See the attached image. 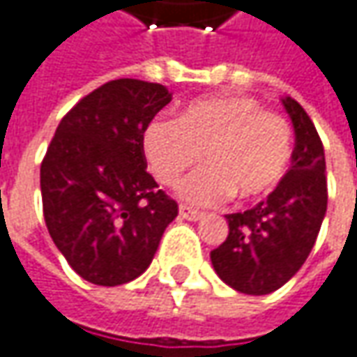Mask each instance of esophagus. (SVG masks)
I'll return each instance as SVG.
<instances>
[{"instance_id": "1", "label": "esophagus", "mask_w": 357, "mask_h": 357, "mask_svg": "<svg viewBox=\"0 0 357 357\" xmlns=\"http://www.w3.org/2000/svg\"><path fill=\"white\" fill-rule=\"evenodd\" d=\"M179 216L183 218V220H190V222H198L204 214L199 212V210H194V208H190V206H179Z\"/></svg>"}]
</instances>
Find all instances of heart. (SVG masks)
Returning <instances> with one entry per match:
<instances>
[{
    "label": "heart",
    "mask_w": 357,
    "mask_h": 357,
    "mask_svg": "<svg viewBox=\"0 0 357 357\" xmlns=\"http://www.w3.org/2000/svg\"><path fill=\"white\" fill-rule=\"evenodd\" d=\"M141 149L163 185H176L204 159L206 167L181 183L179 196L194 206H214L232 194L238 199L268 194L289 169L293 129L252 96H210L185 105L176 121L151 119Z\"/></svg>",
    "instance_id": "b5f03b06"
}]
</instances>
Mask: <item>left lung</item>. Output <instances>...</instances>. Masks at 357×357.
Wrapping results in <instances>:
<instances>
[{"label":"left lung","mask_w":357,"mask_h":357,"mask_svg":"<svg viewBox=\"0 0 357 357\" xmlns=\"http://www.w3.org/2000/svg\"><path fill=\"white\" fill-rule=\"evenodd\" d=\"M283 105L295 129L291 167L264 202L226 216L228 238L210 252L222 281L246 295H268L303 266L327 210L324 143L295 98Z\"/></svg>","instance_id":"left-lung-1"}]
</instances>
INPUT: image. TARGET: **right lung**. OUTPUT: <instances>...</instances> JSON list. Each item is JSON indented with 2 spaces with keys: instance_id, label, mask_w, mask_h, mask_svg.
Listing matches in <instances>:
<instances>
[{
  "instance_id": "obj_1",
  "label": "right lung",
  "mask_w": 357,
  "mask_h": 357,
  "mask_svg": "<svg viewBox=\"0 0 357 357\" xmlns=\"http://www.w3.org/2000/svg\"><path fill=\"white\" fill-rule=\"evenodd\" d=\"M172 100L158 82L116 78L62 116L40 167L54 244L89 283L116 287L151 264L178 202L147 172L145 125Z\"/></svg>"
}]
</instances>
